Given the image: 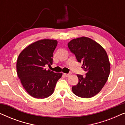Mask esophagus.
<instances>
[{
  "mask_svg": "<svg viewBox=\"0 0 125 125\" xmlns=\"http://www.w3.org/2000/svg\"><path fill=\"white\" fill-rule=\"evenodd\" d=\"M64 75L65 77H69L70 75H71V73H64Z\"/></svg>",
  "mask_w": 125,
  "mask_h": 125,
  "instance_id": "34e87169",
  "label": "esophagus"
}]
</instances>
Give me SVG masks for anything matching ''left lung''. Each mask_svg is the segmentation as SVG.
Listing matches in <instances>:
<instances>
[{
	"label": "left lung",
	"mask_w": 125,
	"mask_h": 125,
	"mask_svg": "<svg viewBox=\"0 0 125 125\" xmlns=\"http://www.w3.org/2000/svg\"><path fill=\"white\" fill-rule=\"evenodd\" d=\"M68 47L86 72V76L77 75L78 83L72 88L73 93L81 98L94 97L103 88L110 74L106 52L95 41L84 36L72 39Z\"/></svg>",
	"instance_id": "1"
}]
</instances>
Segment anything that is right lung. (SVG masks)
Wrapping results in <instances>:
<instances>
[{"label":"right lung","mask_w":125,"mask_h":125,"mask_svg":"<svg viewBox=\"0 0 125 125\" xmlns=\"http://www.w3.org/2000/svg\"><path fill=\"white\" fill-rule=\"evenodd\" d=\"M57 45L56 40L42 39L29 45L18 56L17 74L23 88L34 98L42 99L52 95L62 76V73H54L45 68L47 65L52 64Z\"/></svg>","instance_id":"obj_1"}]
</instances>
